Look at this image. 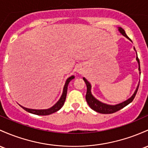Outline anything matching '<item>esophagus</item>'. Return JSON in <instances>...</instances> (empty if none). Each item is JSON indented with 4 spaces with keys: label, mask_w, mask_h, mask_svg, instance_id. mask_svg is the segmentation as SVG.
<instances>
[{
    "label": "esophagus",
    "mask_w": 148,
    "mask_h": 148,
    "mask_svg": "<svg viewBox=\"0 0 148 148\" xmlns=\"http://www.w3.org/2000/svg\"><path fill=\"white\" fill-rule=\"evenodd\" d=\"M77 73H79V74H80V73H82V69H80V68H78V69H77Z\"/></svg>",
    "instance_id": "34e87169"
}]
</instances>
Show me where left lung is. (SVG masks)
<instances>
[{"label": "left lung", "mask_w": 148, "mask_h": 148, "mask_svg": "<svg viewBox=\"0 0 148 148\" xmlns=\"http://www.w3.org/2000/svg\"><path fill=\"white\" fill-rule=\"evenodd\" d=\"M118 30L120 32L121 35H123L124 36L126 37V38H128L129 40H131L132 42L129 37L127 36V35L125 33V31L121 27H118ZM134 49L136 53V50L135 49V48H134ZM136 55H137V53H136ZM136 60L138 62V71H139V74L140 75V61H139L138 58V56H136ZM84 81L85 82L87 86V92H86V102L88 103V105H89L90 108L92 110H93L94 111L97 112L101 113V114H112L114 112H116L119 111V110H121V109L124 108V107H126V105H129V103H131V102L133 101L135 96L136 95V92L138 91V86H139V84H138L137 87H136V90H135L134 94L130 97L129 98H128L127 100H125V101L122 102V103L116 104V105H108V104L102 103L101 101L98 100V99H96L95 97L92 95V92H91V84H90V82L86 79L85 77L83 78Z\"/></svg>", "instance_id": "1"}]
</instances>
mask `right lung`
I'll list each match as a JSON object with an SVG mask.
<instances>
[{
  "label": "right lung",
  "mask_w": 148,
  "mask_h": 148,
  "mask_svg": "<svg viewBox=\"0 0 148 148\" xmlns=\"http://www.w3.org/2000/svg\"><path fill=\"white\" fill-rule=\"evenodd\" d=\"M74 79V75L71 76V77L67 78V79H66L65 82V84H64V88H63V91H62V93L60 98L59 100H58V101L53 106H52L51 108L48 109H45V110H34V109H29V108H24V107L22 106V105H20V106L22 107L24 110L28 112L34 114H36V115H41V116H43V115H49L54 112H58V110H60L62 107L64 105V101H65L66 100L68 84H69V83Z\"/></svg>",
  "instance_id": "1"
}]
</instances>
